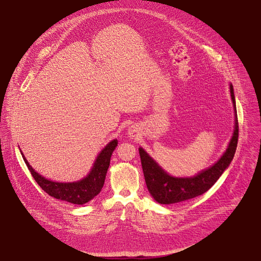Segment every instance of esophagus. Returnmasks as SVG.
<instances>
[{
	"mask_svg": "<svg viewBox=\"0 0 261 261\" xmlns=\"http://www.w3.org/2000/svg\"><path fill=\"white\" fill-rule=\"evenodd\" d=\"M129 135H130V137H132V138H133V137H135V135H136V134H135V132H134V131L130 130V131H129Z\"/></svg>",
	"mask_w": 261,
	"mask_h": 261,
	"instance_id": "1",
	"label": "esophagus"
}]
</instances>
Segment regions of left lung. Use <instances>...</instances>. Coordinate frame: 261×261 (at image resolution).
I'll list each match as a JSON object with an SVG mask.
<instances>
[{"label": "left lung", "mask_w": 261, "mask_h": 261, "mask_svg": "<svg viewBox=\"0 0 261 261\" xmlns=\"http://www.w3.org/2000/svg\"><path fill=\"white\" fill-rule=\"evenodd\" d=\"M229 92L234 110V128L227 148L210 167L193 176H173L164 170L159 163L139 146L143 175L148 192L161 204H172L189 200L206 192L230 165L238 145L239 125L233 87L229 84Z\"/></svg>", "instance_id": "8db88e82"}]
</instances>
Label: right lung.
<instances>
[{
	"mask_svg": "<svg viewBox=\"0 0 261 261\" xmlns=\"http://www.w3.org/2000/svg\"><path fill=\"white\" fill-rule=\"evenodd\" d=\"M117 146L118 139L109 141L98 154L90 172L82 179L75 181H55L48 179L39 174L30 165L21 151L20 154L34 179L47 194L57 199L80 205L92 200L102 190L111 155Z\"/></svg>",
	"mask_w": 261,
	"mask_h": 261,
	"instance_id": "add662e5",
	"label": "right lung"
}]
</instances>
